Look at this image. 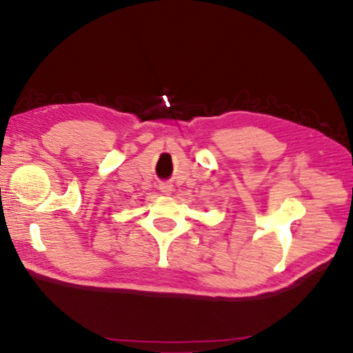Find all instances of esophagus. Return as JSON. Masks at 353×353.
<instances>
[{
	"mask_svg": "<svg viewBox=\"0 0 353 353\" xmlns=\"http://www.w3.org/2000/svg\"><path fill=\"white\" fill-rule=\"evenodd\" d=\"M160 190H162L163 193H171L172 185H170V183H160Z\"/></svg>",
	"mask_w": 353,
	"mask_h": 353,
	"instance_id": "obj_1",
	"label": "esophagus"
}]
</instances>
